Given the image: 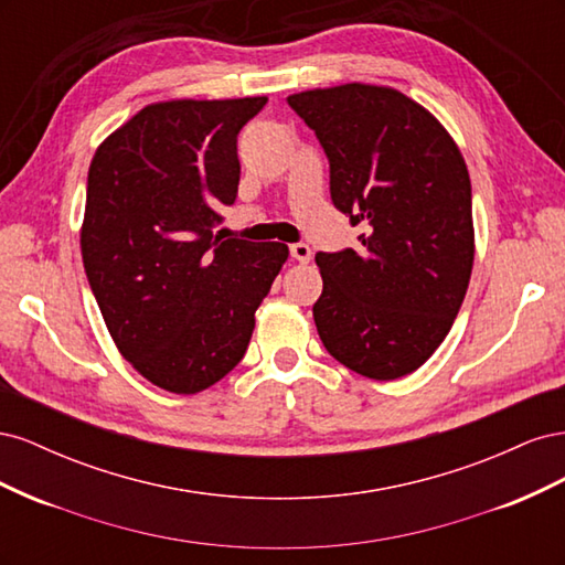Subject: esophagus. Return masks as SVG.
Returning a JSON list of instances; mask_svg holds the SVG:
<instances>
[{"instance_id":"1","label":"esophagus","mask_w":565,"mask_h":565,"mask_svg":"<svg viewBox=\"0 0 565 565\" xmlns=\"http://www.w3.org/2000/svg\"><path fill=\"white\" fill-rule=\"evenodd\" d=\"M289 254L295 256V259L299 262V264H309L311 262V247L309 245H303V243H295V245H289Z\"/></svg>"}]
</instances>
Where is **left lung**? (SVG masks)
Instances as JSON below:
<instances>
[{"label": "left lung", "mask_w": 565, "mask_h": 565, "mask_svg": "<svg viewBox=\"0 0 565 565\" xmlns=\"http://www.w3.org/2000/svg\"><path fill=\"white\" fill-rule=\"evenodd\" d=\"M330 160V193L361 249L316 254L318 334L341 365L391 382L422 367L448 337L473 268L465 158L417 100L382 84L287 96Z\"/></svg>", "instance_id": "obj_1"}]
</instances>
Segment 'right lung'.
Returning <instances> with one entry per match:
<instances>
[{"label":"right lung","mask_w":565,"mask_h":565,"mask_svg":"<svg viewBox=\"0 0 565 565\" xmlns=\"http://www.w3.org/2000/svg\"><path fill=\"white\" fill-rule=\"evenodd\" d=\"M266 100H160L94 152L84 270L117 351L169 393H200L243 361L289 256L282 243L212 233L216 210L237 195V131Z\"/></svg>","instance_id":"right-lung-1"}]
</instances>
